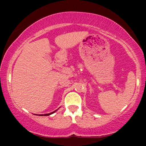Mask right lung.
Instances as JSON below:
<instances>
[{
	"instance_id": "obj_1",
	"label": "right lung",
	"mask_w": 146,
	"mask_h": 146,
	"mask_svg": "<svg viewBox=\"0 0 146 146\" xmlns=\"http://www.w3.org/2000/svg\"><path fill=\"white\" fill-rule=\"evenodd\" d=\"M56 110H55V111L52 112V113H48V114H44V115H40V116H43V115H44V116H48V115H51V114L54 113L56 111Z\"/></svg>"
}]
</instances>
